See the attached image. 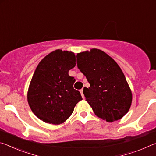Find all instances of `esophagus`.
Here are the masks:
<instances>
[{
    "label": "esophagus",
    "mask_w": 156,
    "mask_h": 156,
    "mask_svg": "<svg viewBox=\"0 0 156 156\" xmlns=\"http://www.w3.org/2000/svg\"><path fill=\"white\" fill-rule=\"evenodd\" d=\"M80 94H81V96H82V97H83V98H84V94H83V89H80Z\"/></svg>",
    "instance_id": "34e87169"
}]
</instances>
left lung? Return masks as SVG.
I'll return each mask as SVG.
<instances>
[{"instance_id":"left-lung-1","label":"left lung","mask_w":156,"mask_h":156,"mask_svg":"<svg viewBox=\"0 0 156 156\" xmlns=\"http://www.w3.org/2000/svg\"><path fill=\"white\" fill-rule=\"evenodd\" d=\"M76 58L78 68L90 84L83 94L95 114L107 122L122 118L131 107L132 94L120 67L98 49L79 53Z\"/></svg>"}]
</instances>
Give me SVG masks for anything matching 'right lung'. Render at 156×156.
<instances>
[{"label": "right lung", "mask_w": 156, "mask_h": 156, "mask_svg": "<svg viewBox=\"0 0 156 156\" xmlns=\"http://www.w3.org/2000/svg\"><path fill=\"white\" fill-rule=\"evenodd\" d=\"M75 65L73 52L57 49L37 66L29 87L27 100L33 113L44 122H64L82 100L80 92L73 89L76 80L69 75Z\"/></svg>", "instance_id": "1"}]
</instances>
